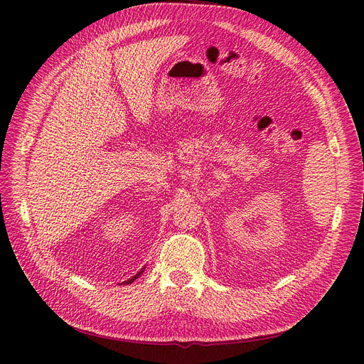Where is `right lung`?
Returning a JSON list of instances; mask_svg holds the SVG:
<instances>
[{"mask_svg":"<svg viewBox=\"0 0 364 364\" xmlns=\"http://www.w3.org/2000/svg\"><path fill=\"white\" fill-rule=\"evenodd\" d=\"M141 272H143V269H141V271H140V272H139V274H135V275H134V277H132V279H131V280H128V282H124V283H132V282H134V280H135V279H139V275H140V274H141Z\"/></svg>","mask_w":364,"mask_h":364,"instance_id":"1","label":"right lung"}]
</instances>
